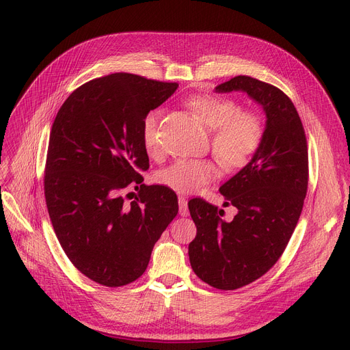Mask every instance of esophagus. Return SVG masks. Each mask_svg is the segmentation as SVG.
I'll list each match as a JSON object with an SVG mask.
<instances>
[{
  "label": "esophagus",
  "mask_w": 350,
  "mask_h": 350,
  "mask_svg": "<svg viewBox=\"0 0 350 350\" xmlns=\"http://www.w3.org/2000/svg\"><path fill=\"white\" fill-rule=\"evenodd\" d=\"M178 208H180L181 217H187L190 214L189 207H187V200L185 196H178Z\"/></svg>",
  "instance_id": "1"
}]
</instances>
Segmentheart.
Returning a JSON list of instances; mask_svg holds the SVG:
<instances>
[{
  "mask_svg": "<svg viewBox=\"0 0 350 350\" xmlns=\"http://www.w3.org/2000/svg\"><path fill=\"white\" fill-rule=\"evenodd\" d=\"M189 106L210 131L211 144L218 161L226 169H240L258 150L262 140V123L251 112H241L230 99L210 95L193 96ZM157 110L147 113L142 126L144 149L152 153L157 150ZM217 177V167L210 160L181 159L159 173L161 185L181 194H191L208 185Z\"/></svg>",
  "mask_w": 350,
  "mask_h": 350,
  "instance_id": "b5f03b06",
  "label": "heart"
}]
</instances>
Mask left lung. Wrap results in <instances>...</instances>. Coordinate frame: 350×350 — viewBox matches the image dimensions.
I'll return each mask as SVG.
<instances>
[{
  "label": "left lung",
  "instance_id": "1",
  "mask_svg": "<svg viewBox=\"0 0 350 350\" xmlns=\"http://www.w3.org/2000/svg\"><path fill=\"white\" fill-rule=\"evenodd\" d=\"M214 90L244 92L265 115L258 150L219 187L226 204L237 208L231 221L204 200L189 201L197 227L189 245L191 268L206 284L231 291L262 277L282 255L306 196L308 144L297 109L281 89L240 75Z\"/></svg>",
  "mask_w": 350,
  "mask_h": 350
}]
</instances>
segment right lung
I'll list each match as a JSON object with an SVG mask.
<instances>
[{
  "label": "right lung",
  "instance_id": "obj_1",
  "mask_svg": "<svg viewBox=\"0 0 350 350\" xmlns=\"http://www.w3.org/2000/svg\"><path fill=\"white\" fill-rule=\"evenodd\" d=\"M177 88L112 73L73 90L53 120L44 180L49 218L70 262L100 285L136 281L178 213L176 193L142 185L140 174L149 169L143 120ZM129 185L141 191L126 205Z\"/></svg>",
  "mask_w": 350,
  "mask_h": 350
}]
</instances>
